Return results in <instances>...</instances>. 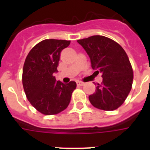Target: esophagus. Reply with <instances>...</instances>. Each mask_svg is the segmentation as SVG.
I'll use <instances>...</instances> for the list:
<instances>
[{
  "instance_id": "esophagus-1",
  "label": "esophagus",
  "mask_w": 150,
  "mask_h": 150,
  "mask_svg": "<svg viewBox=\"0 0 150 150\" xmlns=\"http://www.w3.org/2000/svg\"><path fill=\"white\" fill-rule=\"evenodd\" d=\"M77 85H78V86H83L85 85V83H84V82H80V81H78Z\"/></svg>"
}]
</instances>
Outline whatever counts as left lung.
Returning <instances> with one entry per match:
<instances>
[{"label":"left lung","instance_id":"8db88e82","mask_svg":"<svg viewBox=\"0 0 150 150\" xmlns=\"http://www.w3.org/2000/svg\"><path fill=\"white\" fill-rule=\"evenodd\" d=\"M89 55L95 72L102 73L103 82L89 96L93 106L103 110L118 108L130 93L133 71L128 55L115 41L93 36L77 41Z\"/></svg>","mask_w":150,"mask_h":150}]
</instances>
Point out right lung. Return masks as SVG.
Returning <instances> with one entry per match:
<instances>
[{
    "instance_id": "right-lung-1",
    "label": "right lung",
    "mask_w": 150,
    "mask_h": 150,
    "mask_svg": "<svg viewBox=\"0 0 150 150\" xmlns=\"http://www.w3.org/2000/svg\"><path fill=\"white\" fill-rule=\"evenodd\" d=\"M70 40H44L36 44L27 55L22 71L25 93L33 106L46 115L58 114L68 107L76 82L57 81L61 51Z\"/></svg>"
}]
</instances>
